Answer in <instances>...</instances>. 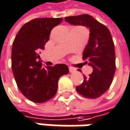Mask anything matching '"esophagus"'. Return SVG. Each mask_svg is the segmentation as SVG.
<instances>
[{
	"label": "esophagus",
	"instance_id": "1",
	"mask_svg": "<svg viewBox=\"0 0 130 130\" xmlns=\"http://www.w3.org/2000/svg\"><path fill=\"white\" fill-rule=\"evenodd\" d=\"M69 72H74L75 71V69L74 68H72V67H69Z\"/></svg>",
	"mask_w": 130,
	"mask_h": 130
}]
</instances>
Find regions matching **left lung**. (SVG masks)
Masks as SVG:
<instances>
[{
    "label": "left lung",
    "mask_w": 130,
    "mask_h": 130,
    "mask_svg": "<svg viewBox=\"0 0 130 130\" xmlns=\"http://www.w3.org/2000/svg\"><path fill=\"white\" fill-rule=\"evenodd\" d=\"M64 20L90 30L83 58L92 67L93 72L89 77L84 76V82L76 87V91L85 98H98L110 88L116 70L114 44L110 32L106 26L88 14L67 17Z\"/></svg>",
    "instance_id": "left-lung-1"
}]
</instances>
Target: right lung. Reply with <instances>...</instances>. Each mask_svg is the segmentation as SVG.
I'll return each instance as SVG.
<instances>
[{
	"label": "right lung",
	"instance_id": "right-lung-1",
	"mask_svg": "<svg viewBox=\"0 0 130 130\" xmlns=\"http://www.w3.org/2000/svg\"><path fill=\"white\" fill-rule=\"evenodd\" d=\"M62 18H37L25 23L17 34L12 45L11 66L20 92L29 101L44 103L52 98L61 76L69 72L64 64L42 66L37 54L48 41L51 30Z\"/></svg>",
	"mask_w": 130,
	"mask_h": 130
}]
</instances>
